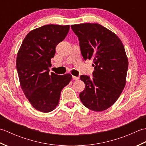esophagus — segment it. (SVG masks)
I'll return each instance as SVG.
<instances>
[{
    "label": "esophagus",
    "instance_id": "1",
    "mask_svg": "<svg viewBox=\"0 0 146 146\" xmlns=\"http://www.w3.org/2000/svg\"><path fill=\"white\" fill-rule=\"evenodd\" d=\"M72 78H73V80H78L79 79L78 77H77V76H72Z\"/></svg>",
    "mask_w": 146,
    "mask_h": 146
}]
</instances>
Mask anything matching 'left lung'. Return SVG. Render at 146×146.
<instances>
[{
  "instance_id": "obj_1",
  "label": "left lung",
  "mask_w": 146,
  "mask_h": 146,
  "mask_svg": "<svg viewBox=\"0 0 146 146\" xmlns=\"http://www.w3.org/2000/svg\"><path fill=\"white\" fill-rule=\"evenodd\" d=\"M78 38L85 60H93V78L81 75L85 83L80 98L85 106L95 111L111 107L125 87L128 59L124 46L115 34L99 24L71 26Z\"/></svg>"
}]
</instances>
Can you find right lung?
I'll return each mask as SVG.
<instances>
[{
	"mask_svg": "<svg viewBox=\"0 0 146 146\" xmlns=\"http://www.w3.org/2000/svg\"><path fill=\"white\" fill-rule=\"evenodd\" d=\"M69 29V25L55 24L36 28L27 34L18 51L16 68L21 88L32 106L42 112L56 107L62 89L72 78L69 73H49L56 47Z\"/></svg>",
	"mask_w": 146,
	"mask_h": 146,
	"instance_id": "add662e5",
	"label": "right lung"
}]
</instances>
